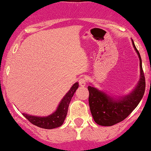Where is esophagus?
I'll return each instance as SVG.
<instances>
[{
    "label": "esophagus",
    "mask_w": 151,
    "mask_h": 151,
    "mask_svg": "<svg viewBox=\"0 0 151 151\" xmlns=\"http://www.w3.org/2000/svg\"><path fill=\"white\" fill-rule=\"evenodd\" d=\"M86 78H85V77H82L80 79V80H79V83H80V85L82 87H84L86 85Z\"/></svg>",
    "instance_id": "esophagus-1"
}]
</instances>
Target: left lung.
I'll list each match as a JSON object with an SVG mask.
<instances>
[{
	"label": "left lung",
	"mask_w": 151,
	"mask_h": 151,
	"mask_svg": "<svg viewBox=\"0 0 151 151\" xmlns=\"http://www.w3.org/2000/svg\"><path fill=\"white\" fill-rule=\"evenodd\" d=\"M132 45L139 59L140 77L134 89L127 95L115 97L100 91L93 85L88 87L89 106L94 121L104 126H111L121 122L137 106L145 90V80L142 67L140 55L132 39Z\"/></svg>",
	"instance_id": "8db88e82"
}]
</instances>
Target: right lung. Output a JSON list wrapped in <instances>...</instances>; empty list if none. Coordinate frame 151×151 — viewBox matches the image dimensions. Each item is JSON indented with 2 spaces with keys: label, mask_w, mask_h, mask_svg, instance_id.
<instances>
[{
  "label": "right lung",
  "mask_w": 151,
  "mask_h": 151,
  "mask_svg": "<svg viewBox=\"0 0 151 151\" xmlns=\"http://www.w3.org/2000/svg\"><path fill=\"white\" fill-rule=\"evenodd\" d=\"M79 87V83H75L71 86L69 91L66 93L61 101L59 103L57 109L47 116H37V115H28L26 113H22V115L30 121L32 124L37 126L42 129H52L60 127L65 121L67 112H68V105L71 101V98L74 96V93Z\"/></svg>",
  "instance_id": "obj_1"
}]
</instances>
